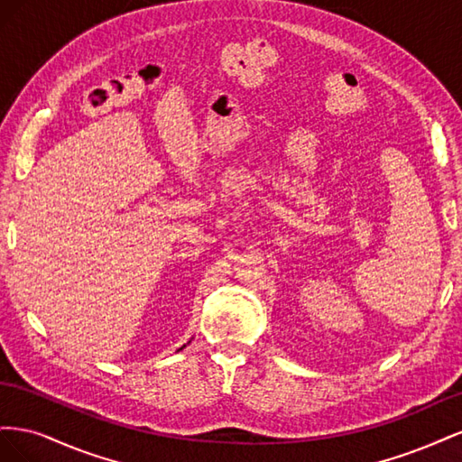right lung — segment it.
<instances>
[{
	"label": "right lung",
	"instance_id": "obj_1",
	"mask_svg": "<svg viewBox=\"0 0 462 462\" xmlns=\"http://www.w3.org/2000/svg\"><path fill=\"white\" fill-rule=\"evenodd\" d=\"M183 346H185V345H183ZM183 346H180V348H183Z\"/></svg>",
	"mask_w": 462,
	"mask_h": 462
}]
</instances>
